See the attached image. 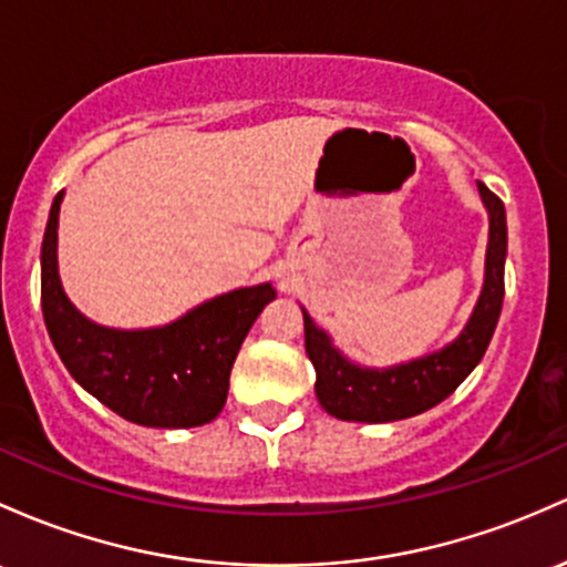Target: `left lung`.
Instances as JSON below:
<instances>
[{"instance_id": "obj_1", "label": "left lung", "mask_w": 567, "mask_h": 567, "mask_svg": "<svg viewBox=\"0 0 567 567\" xmlns=\"http://www.w3.org/2000/svg\"><path fill=\"white\" fill-rule=\"evenodd\" d=\"M478 185L489 215L484 285L474 315L452 344L409 363L369 369L347 360L333 347L331 336L315 326L303 312V344L317 371L315 393L320 406L336 420L347 422H395L422 414L450 398L465 377L476 369L493 339L503 307V269H506V209L484 183Z\"/></svg>"}]
</instances>
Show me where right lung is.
I'll use <instances>...</instances> for the list:
<instances>
[{
	"instance_id": "add662e5",
	"label": "right lung",
	"mask_w": 567,
	"mask_h": 567,
	"mask_svg": "<svg viewBox=\"0 0 567 567\" xmlns=\"http://www.w3.org/2000/svg\"><path fill=\"white\" fill-rule=\"evenodd\" d=\"M53 198L42 239V317L74 382L147 427H196L213 422L228 398V377L241 341L277 290L269 282L198 303L161 328L121 331L91 322L66 298L59 279V209Z\"/></svg>"
}]
</instances>
